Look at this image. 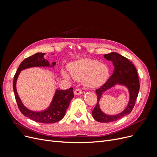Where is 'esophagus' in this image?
I'll return each instance as SVG.
<instances>
[{
    "instance_id": "esophagus-1",
    "label": "esophagus",
    "mask_w": 157,
    "mask_h": 157,
    "mask_svg": "<svg viewBox=\"0 0 157 157\" xmlns=\"http://www.w3.org/2000/svg\"><path fill=\"white\" fill-rule=\"evenodd\" d=\"M74 94H75V95H80V94H82V90H80V89L77 88V89H75V90Z\"/></svg>"
}]
</instances>
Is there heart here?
I'll list each match as a JSON object with an SVG mask.
<instances>
[{
    "mask_svg": "<svg viewBox=\"0 0 157 157\" xmlns=\"http://www.w3.org/2000/svg\"><path fill=\"white\" fill-rule=\"evenodd\" d=\"M70 75L76 80H83V83L89 88H98L105 83L109 76L107 66L99 61L89 58L75 61L68 65ZM61 75L66 79L70 76L65 71H61Z\"/></svg>",
    "mask_w": 157,
    "mask_h": 157,
    "instance_id": "obj_1",
    "label": "heart"
}]
</instances>
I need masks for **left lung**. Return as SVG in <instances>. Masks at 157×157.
I'll list each match as a JSON object with an SVG mask.
<instances>
[{"mask_svg":"<svg viewBox=\"0 0 157 157\" xmlns=\"http://www.w3.org/2000/svg\"><path fill=\"white\" fill-rule=\"evenodd\" d=\"M104 58L112 61L115 69L113 75L107 81L101 88L96 90L98 101L92 111V116L98 122H110L120 119L131 113L134 107L136 99L138 96L140 85L135 66L126 58L116 52L105 54ZM118 84L124 86L128 89L129 93V101L127 107L121 113L117 115H107L102 111L99 106V101L104 92Z\"/></svg>","mask_w":157,"mask_h":157,"instance_id":"obj_1","label":"left lung"}]
</instances>
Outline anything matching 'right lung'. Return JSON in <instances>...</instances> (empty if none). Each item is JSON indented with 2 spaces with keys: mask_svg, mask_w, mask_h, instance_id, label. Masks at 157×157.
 <instances>
[{
  "mask_svg": "<svg viewBox=\"0 0 157 157\" xmlns=\"http://www.w3.org/2000/svg\"><path fill=\"white\" fill-rule=\"evenodd\" d=\"M44 53H36L23 60L19 66L17 72L14 75L13 89L19 109L23 115L37 122L55 123L59 122L64 117L66 110L74 97L73 89L56 90L54 97L48 107L41 111H35L27 109L22 103L16 90V82L21 71L31 67H54L56 62L50 64L49 61L44 59Z\"/></svg>",
  "mask_w": 157,
  "mask_h": 157,
  "instance_id": "right-lung-1",
  "label": "right lung"
}]
</instances>
